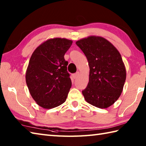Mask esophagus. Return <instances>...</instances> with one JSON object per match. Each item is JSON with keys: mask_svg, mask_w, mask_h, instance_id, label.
Instances as JSON below:
<instances>
[{"mask_svg": "<svg viewBox=\"0 0 146 146\" xmlns=\"http://www.w3.org/2000/svg\"><path fill=\"white\" fill-rule=\"evenodd\" d=\"M72 76H73L74 79H77L79 77V76H80V72H78H78H76V73L73 74Z\"/></svg>", "mask_w": 146, "mask_h": 146, "instance_id": "1", "label": "esophagus"}]
</instances>
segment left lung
I'll list each match as a JSON object with an SVG mask.
<instances>
[{"label":"left lung","mask_w":146,"mask_h":146,"mask_svg":"<svg viewBox=\"0 0 146 146\" xmlns=\"http://www.w3.org/2000/svg\"><path fill=\"white\" fill-rule=\"evenodd\" d=\"M76 44L84 52L90 68L88 85L82 91L85 100L98 108L110 107L120 97L126 79L119 51L101 36H88Z\"/></svg>","instance_id":"8db88e82"}]
</instances>
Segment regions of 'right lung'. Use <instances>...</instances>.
Masks as SVG:
<instances>
[{
	"label": "right lung",
	"mask_w": 146,
	"mask_h": 146,
	"mask_svg": "<svg viewBox=\"0 0 146 146\" xmlns=\"http://www.w3.org/2000/svg\"><path fill=\"white\" fill-rule=\"evenodd\" d=\"M72 43L66 38L49 39L38 46L30 58L26 84L36 104L45 109L56 107L66 100L71 81L64 56Z\"/></svg>",
	"instance_id": "add662e5"
}]
</instances>
